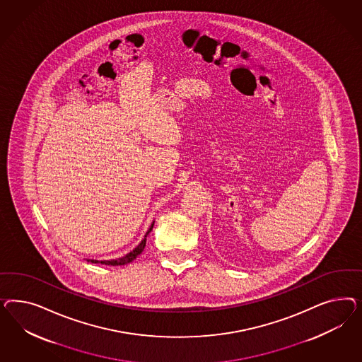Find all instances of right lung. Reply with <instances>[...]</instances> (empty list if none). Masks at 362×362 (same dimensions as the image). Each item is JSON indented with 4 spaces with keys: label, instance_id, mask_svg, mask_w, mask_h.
Wrapping results in <instances>:
<instances>
[{
    "label": "right lung",
    "instance_id": "obj_1",
    "mask_svg": "<svg viewBox=\"0 0 362 362\" xmlns=\"http://www.w3.org/2000/svg\"><path fill=\"white\" fill-rule=\"evenodd\" d=\"M153 223L151 224V227H150V230H147V233H146V236L151 232L153 230ZM144 247H146V238L141 241V244L135 248V250H132V252L127 253L126 256H123L121 259H117V260H105V262H98V260H91V263H100L105 264V265H124V264L132 263L134 259H136V256H139L141 253L143 252V250H144ZM90 262V260H88Z\"/></svg>",
    "mask_w": 362,
    "mask_h": 362
}]
</instances>
